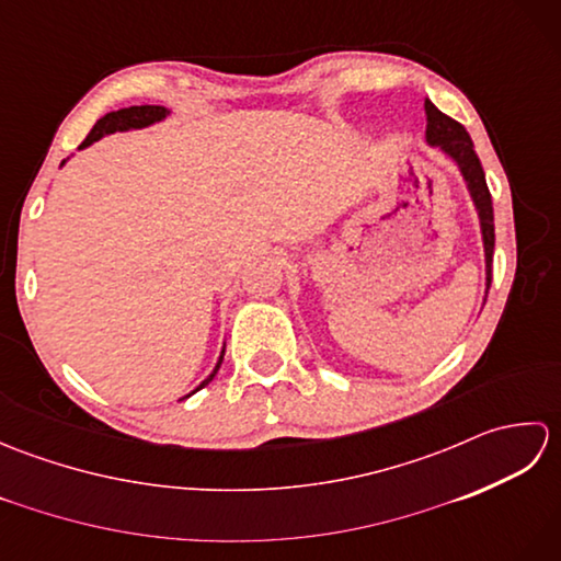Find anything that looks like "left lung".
<instances>
[{"instance_id":"obj_1","label":"left lung","mask_w":561,"mask_h":561,"mask_svg":"<svg viewBox=\"0 0 561 561\" xmlns=\"http://www.w3.org/2000/svg\"><path fill=\"white\" fill-rule=\"evenodd\" d=\"M426 113V145L438 147L440 153L458 165L465 185H468L470 199L478 211L480 219V233H482V248H484V301L486 291L492 284V257H494V209H492V195L484 181L482 163L474 153L472 139L460 123L453 121L446 113H440L432 101H424Z\"/></svg>"}]
</instances>
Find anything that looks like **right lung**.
<instances>
[{
	"instance_id": "1",
	"label": "right lung",
	"mask_w": 561,
	"mask_h": 561,
	"mask_svg": "<svg viewBox=\"0 0 561 561\" xmlns=\"http://www.w3.org/2000/svg\"><path fill=\"white\" fill-rule=\"evenodd\" d=\"M171 115V111L169 108H163V105H129V108H121V111H113V113H105L101 121L93 125V129L89 133V137L81 141L79 145V149H87V147H91L93 141H99V139H103L105 135H113V133H129V129H145V127H151V125H157V123H161V121H165V117ZM69 159H65L62 163L59 165H65ZM224 352H226V347L221 350V354H219V362H217V366L211 368V374L202 380V383L190 392V396H195L197 390H202L205 386H209L211 380H214V376H217V371H219V366H221V362H224ZM190 396H185V398H190ZM183 398V400H185Z\"/></svg>"
}]
</instances>
